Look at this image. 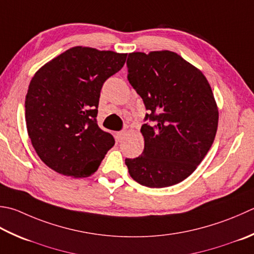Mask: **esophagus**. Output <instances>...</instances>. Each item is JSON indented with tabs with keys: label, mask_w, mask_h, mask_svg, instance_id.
I'll list each match as a JSON object with an SVG mask.
<instances>
[{
	"label": "esophagus",
	"mask_w": 254,
	"mask_h": 254,
	"mask_svg": "<svg viewBox=\"0 0 254 254\" xmlns=\"http://www.w3.org/2000/svg\"><path fill=\"white\" fill-rule=\"evenodd\" d=\"M124 136H126V132H124V131H120V132H117L116 133V138H117L119 142L122 141L123 138H124Z\"/></svg>",
	"instance_id": "1"
}]
</instances>
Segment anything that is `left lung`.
Here are the masks:
<instances>
[{
  "label": "left lung",
  "mask_w": 254,
  "mask_h": 254,
  "mask_svg": "<svg viewBox=\"0 0 254 254\" xmlns=\"http://www.w3.org/2000/svg\"><path fill=\"white\" fill-rule=\"evenodd\" d=\"M127 80L148 113L141 133V156L126 158L128 173L143 186L162 188L196 170L215 140L219 112L207 78L170 51L128 54Z\"/></svg>",
  "instance_id": "obj_1"
}]
</instances>
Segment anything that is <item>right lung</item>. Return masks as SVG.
Instances as JSON below:
<instances>
[{
	"mask_svg": "<svg viewBox=\"0 0 254 254\" xmlns=\"http://www.w3.org/2000/svg\"><path fill=\"white\" fill-rule=\"evenodd\" d=\"M127 54L76 46L39 68L25 99L28 136L39 158L64 176L88 177L114 145L97 123L104 81Z\"/></svg>",
	"mask_w": 254,
	"mask_h": 254,
	"instance_id": "right-lung-1",
	"label": "right lung"
}]
</instances>
